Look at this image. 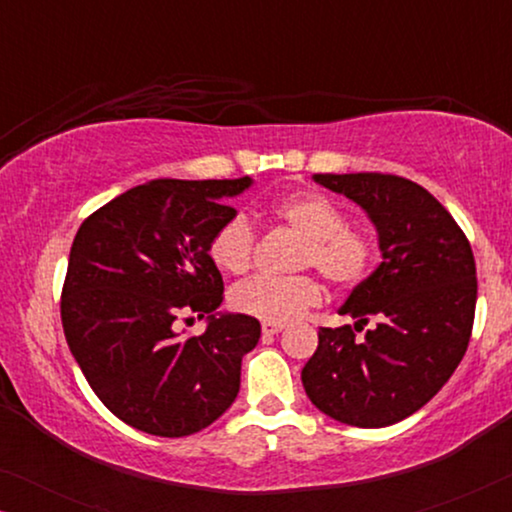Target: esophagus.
<instances>
[{"label":"esophagus","instance_id":"obj_1","mask_svg":"<svg viewBox=\"0 0 512 512\" xmlns=\"http://www.w3.org/2000/svg\"><path fill=\"white\" fill-rule=\"evenodd\" d=\"M261 331H263V335H277L284 331V324H268V321H263Z\"/></svg>","mask_w":512,"mask_h":512}]
</instances>
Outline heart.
Instances as JSON below:
<instances>
[{"label":"heart","mask_w":512,"mask_h":512,"mask_svg":"<svg viewBox=\"0 0 512 512\" xmlns=\"http://www.w3.org/2000/svg\"><path fill=\"white\" fill-rule=\"evenodd\" d=\"M275 216L303 237L296 268L317 270L335 289H354L368 277L375 244L368 233L347 226V214L324 193H296L279 200ZM256 230L247 216L235 214L216 228L209 240V258L226 275H242L254 263ZM324 300V286L314 275L251 277L230 291L228 303L237 314L268 324H286L303 317Z\"/></svg>","instance_id":"b5f03b06"}]
</instances>
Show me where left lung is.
<instances>
[{
  "instance_id": "left-lung-1",
  "label": "left lung",
  "mask_w": 512,
  "mask_h": 512,
  "mask_svg": "<svg viewBox=\"0 0 512 512\" xmlns=\"http://www.w3.org/2000/svg\"><path fill=\"white\" fill-rule=\"evenodd\" d=\"M366 209L382 263L349 293L352 326L321 328L303 387L324 415L380 429L431 401L464 359L478 277L471 242L452 214L415 181L380 172L314 174Z\"/></svg>"
}]
</instances>
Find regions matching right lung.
<instances>
[{"label": "right lung", "mask_w": 512, "mask_h": 512, "mask_svg": "<svg viewBox=\"0 0 512 512\" xmlns=\"http://www.w3.org/2000/svg\"><path fill=\"white\" fill-rule=\"evenodd\" d=\"M242 179H153L97 209L69 251L60 317L97 398L132 429L181 438L216 422L240 391L242 356L261 324L219 314L221 272L209 240L235 209ZM210 319L198 339L177 320Z\"/></svg>", "instance_id": "obj_1"}]
</instances>
